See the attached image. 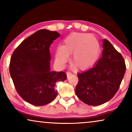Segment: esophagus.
<instances>
[{
	"label": "esophagus",
	"instance_id": "obj_1",
	"mask_svg": "<svg viewBox=\"0 0 132 132\" xmlns=\"http://www.w3.org/2000/svg\"><path fill=\"white\" fill-rule=\"evenodd\" d=\"M72 75V73H71V72L70 71H67V77H68L70 76H71Z\"/></svg>",
	"mask_w": 132,
	"mask_h": 132
}]
</instances>
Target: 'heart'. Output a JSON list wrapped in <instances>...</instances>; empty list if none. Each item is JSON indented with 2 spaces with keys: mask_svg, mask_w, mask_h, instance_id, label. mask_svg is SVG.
<instances>
[{
  "mask_svg": "<svg viewBox=\"0 0 132 132\" xmlns=\"http://www.w3.org/2000/svg\"><path fill=\"white\" fill-rule=\"evenodd\" d=\"M72 54V61L77 68L86 69L93 66L98 60L100 46L92 35L73 33L64 41V46H57L55 54V64L59 68L65 66Z\"/></svg>",
  "mask_w": 132,
  "mask_h": 132,
  "instance_id": "obj_1",
  "label": "heart"
}]
</instances>
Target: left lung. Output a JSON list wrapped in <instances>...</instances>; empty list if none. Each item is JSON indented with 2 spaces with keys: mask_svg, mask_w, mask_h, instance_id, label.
<instances>
[{
  "mask_svg": "<svg viewBox=\"0 0 132 132\" xmlns=\"http://www.w3.org/2000/svg\"><path fill=\"white\" fill-rule=\"evenodd\" d=\"M103 42L102 56L95 65L77 75L76 94L88 105H101L113 98L126 72L122 56L107 39Z\"/></svg>",
  "mask_w": 132,
  "mask_h": 132,
  "instance_id": "1",
  "label": "left lung"
}]
</instances>
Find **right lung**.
Segmentation results:
<instances>
[{
    "instance_id": "1",
    "label": "right lung",
    "mask_w": 132,
    "mask_h": 132,
    "mask_svg": "<svg viewBox=\"0 0 132 132\" xmlns=\"http://www.w3.org/2000/svg\"><path fill=\"white\" fill-rule=\"evenodd\" d=\"M60 34L47 29L38 30L22 41L11 56L10 73L14 86L29 103L43 106L57 96L56 83L67 79L63 71H51L50 46Z\"/></svg>"
}]
</instances>
